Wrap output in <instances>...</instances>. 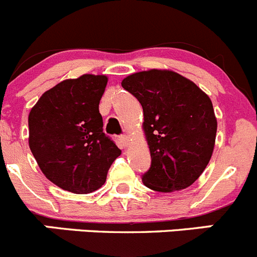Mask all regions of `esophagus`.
<instances>
[{
  "instance_id": "34e87169",
  "label": "esophagus",
  "mask_w": 257,
  "mask_h": 257,
  "mask_svg": "<svg viewBox=\"0 0 257 257\" xmlns=\"http://www.w3.org/2000/svg\"><path fill=\"white\" fill-rule=\"evenodd\" d=\"M118 141H119V144H121L122 148H126V146L128 145V143H130V139H128V136H126V135H121L118 138Z\"/></svg>"
}]
</instances>
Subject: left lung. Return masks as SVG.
<instances>
[{"mask_svg": "<svg viewBox=\"0 0 257 257\" xmlns=\"http://www.w3.org/2000/svg\"><path fill=\"white\" fill-rule=\"evenodd\" d=\"M122 87L144 109V131L151 155L143 183L156 192L192 185L211 160L217 119L209 97L172 70L134 73Z\"/></svg>", "mask_w": 257, "mask_h": 257, "instance_id": "obj_1", "label": "left lung"}]
</instances>
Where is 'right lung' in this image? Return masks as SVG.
Returning a JSON list of instances; mask_svg holds the SVG:
<instances>
[{
    "mask_svg": "<svg viewBox=\"0 0 257 257\" xmlns=\"http://www.w3.org/2000/svg\"><path fill=\"white\" fill-rule=\"evenodd\" d=\"M106 75L60 82L29 114V146L46 178L62 189L87 194L104 184L121 150L103 133L99 101Z\"/></svg>",
    "mask_w": 257,
    "mask_h": 257,
    "instance_id": "1",
    "label": "right lung"
}]
</instances>
